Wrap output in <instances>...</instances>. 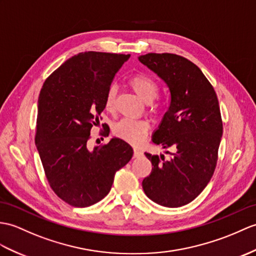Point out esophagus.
<instances>
[{"label": "esophagus", "instance_id": "1", "mask_svg": "<svg viewBox=\"0 0 256 256\" xmlns=\"http://www.w3.org/2000/svg\"><path fill=\"white\" fill-rule=\"evenodd\" d=\"M133 152H134V157H135V158L140 157V156L142 155V152L140 150H138V148H134Z\"/></svg>", "mask_w": 256, "mask_h": 256}]
</instances>
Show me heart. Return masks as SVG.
Masks as SVG:
<instances>
[{
	"label": "heart",
	"instance_id": "1",
	"mask_svg": "<svg viewBox=\"0 0 256 256\" xmlns=\"http://www.w3.org/2000/svg\"><path fill=\"white\" fill-rule=\"evenodd\" d=\"M130 86L133 88V90L145 101L150 102V111L159 112L160 106L157 104H152V101L157 97L159 87L158 84L152 80L150 76L146 74H135L130 77ZM118 88L114 84L108 87L106 92L104 104L106 109L108 111H114L116 106ZM150 126L144 120H133V118H123L114 126V134L118 138L126 140L130 144L138 145L145 140Z\"/></svg>",
	"mask_w": 256,
	"mask_h": 256
}]
</instances>
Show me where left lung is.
Returning <instances> with one entry per match:
<instances>
[{"mask_svg": "<svg viewBox=\"0 0 256 256\" xmlns=\"http://www.w3.org/2000/svg\"><path fill=\"white\" fill-rule=\"evenodd\" d=\"M166 82L170 104L152 142L174 148L172 157L145 152L150 174L142 188L152 200L166 207L188 204L202 193L216 169L222 120L218 98L198 65L172 53H147L138 58Z\"/></svg>", "mask_w": 256, "mask_h": 256, "instance_id": "1", "label": "left lung"}]
</instances>
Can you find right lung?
<instances>
[{
	"label": "right lung",
	"instance_id": "add662e5",
	"mask_svg": "<svg viewBox=\"0 0 256 256\" xmlns=\"http://www.w3.org/2000/svg\"><path fill=\"white\" fill-rule=\"evenodd\" d=\"M130 56L80 52L48 77L40 90L36 146L52 191L70 206L87 207L102 200L116 172L133 156L132 147L120 138L94 150L88 146L92 128L102 120L106 89ZM102 134L106 138L109 130Z\"/></svg>",
	"mask_w": 256,
	"mask_h": 256
}]
</instances>
